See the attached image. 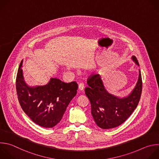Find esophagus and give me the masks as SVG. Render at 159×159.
Returning a JSON list of instances; mask_svg holds the SVG:
<instances>
[{"label": "esophagus", "mask_w": 159, "mask_h": 159, "mask_svg": "<svg viewBox=\"0 0 159 159\" xmlns=\"http://www.w3.org/2000/svg\"><path fill=\"white\" fill-rule=\"evenodd\" d=\"M84 88V84L83 83L79 84V87H78V90L79 91H82V90H83Z\"/></svg>", "instance_id": "1"}]
</instances>
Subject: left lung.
<instances>
[{
  "mask_svg": "<svg viewBox=\"0 0 159 159\" xmlns=\"http://www.w3.org/2000/svg\"><path fill=\"white\" fill-rule=\"evenodd\" d=\"M132 59L139 66L135 56H133ZM87 84L85 92L91 104V114L97 126L103 129L117 127L132 115L137 107L142 89L140 70L134 89L127 96L124 97L110 93L105 89L99 74L90 76Z\"/></svg>",
  "mask_w": 159,
  "mask_h": 159,
  "instance_id": "1",
  "label": "left lung"
}]
</instances>
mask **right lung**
<instances>
[{
  "label": "right lung",
  "instance_id": "obj_1",
  "mask_svg": "<svg viewBox=\"0 0 159 159\" xmlns=\"http://www.w3.org/2000/svg\"><path fill=\"white\" fill-rule=\"evenodd\" d=\"M21 61L16 79V89L20 106L27 116L37 125L52 128L56 125L77 94V82L65 83L51 78L46 85L29 86L24 80Z\"/></svg>",
  "mask_w": 159,
  "mask_h": 159
}]
</instances>
